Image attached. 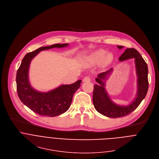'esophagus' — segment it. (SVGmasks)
Returning a JSON list of instances; mask_svg holds the SVG:
<instances>
[{
    "label": "esophagus",
    "instance_id": "34e87169",
    "mask_svg": "<svg viewBox=\"0 0 159 159\" xmlns=\"http://www.w3.org/2000/svg\"><path fill=\"white\" fill-rule=\"evenodd\" d=\"M84 82H90V78L89 77H85L84 79H83V80H82Z\"/></svg>",
    "mask_w": 159,
    "mask_h": 159
}]
</instances>
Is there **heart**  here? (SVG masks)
Listing matches in <instances>:
<instances>
[{"mask_svg": "<svg viewBox=\"0 0 159 159\" xmlns=\"http://www.w3.org/2000/svg\"><path fill=\"white\" fill-rule=\"evenodd\" d=\"M113 59V56L111 52H107L106 50L100 48L95 50L87 56L85 59L87 64L89 65H95L100 63L102 61L104 65L108 64Z\"/></svg>", "mask_w": 159, "mask_h": 159, "instance_id": "1", "label": "heart"}]
</instances>
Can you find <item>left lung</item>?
<instances>
[{
	"label": "left lung",
	"instance_id": "1",
	"mask_svg": "<svg viewBox=\"0 0 159 159\" xmlns=\"http://www.w3.org/2000/svg\"><path fill=\"white\" fill-rule=\"evenodd\" d=\"M121 49L124 47L117 45ZM134 59L137 76V91L135 98L128 105H120L115 103L110 98L105 88V80L111 74L113 69L111 68L105 72L97 75L95 81L98 84L93 85V103L96 111L100 114L111 118L122 117L130 114L135 111L147 95L148 88V67L147 64L135 48H127L120 56L119 60L123 62Z\"/></svg>",
	"mask_w": 159,
	"mask_h": 159
}]
</instances>
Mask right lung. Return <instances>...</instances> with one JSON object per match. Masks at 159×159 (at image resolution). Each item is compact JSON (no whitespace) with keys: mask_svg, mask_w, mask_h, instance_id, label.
<instances>
[{"mask_svg":"<svg viewBox=\"0 0 159 159\" xmlns=\"http://www.w3.org/2000/svg\"><path fill=\"white\" fill-rule=\"evenodd\" d=\"M68 43H56L42 47L27 54L22 61L16 75L17 91L21 102L34 112L46 117H56L66 112L70 107L74 93L80 86L81 80L69 85H61L47 92H41L31 86L29 70L31 61L40 51L63 48Z\"/></svg>","mask_w":159,"mask_h":159,"instance_id":"add662e5","label":"right lung"}]
</instances>
